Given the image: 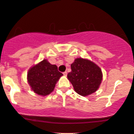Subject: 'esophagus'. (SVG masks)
Masks as SVG:
<instances>
[{"mask_svg":"<svg viewBox=\"0 0 134 134\" xmlns=\"http://www.w3.org/2000/svg\"><path fill=\"white\" fill-rule=\"evenodd\" d=\"M63 74H64V76H67V71H64V72L63 73Z\"/></svg>","mask_w":134,"mask_h":134,"instance_id":"1","label":"esophagus"}]
</instances>
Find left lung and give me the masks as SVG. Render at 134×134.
I'll return each instance as SVG.
<instances>
[{
  "label": "left lung",
  "instance_id": "8db88e82",
  "mask_svg": "<svg viewBox=\"0 0 134 134\" xmlns=\"http://www.w3.org/2000/svg\"><path fill=\"white\" fill-rule=\"evenodd\" d=\"M71 69L67 77L78 94L85 97L99 89L103 73L96 63L89 59L77 58L71 64Z\"/></svg>",
  "mask_w": 134,
  "mask_h": 134
}]
</instances>
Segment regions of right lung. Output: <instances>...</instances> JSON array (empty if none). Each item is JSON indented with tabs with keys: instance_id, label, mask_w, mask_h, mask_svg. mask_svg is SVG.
<instances>
[{
	"instance_id": "obj_1",
	"label": "right lung",
	"mask_w": 134,
	"mask_h": 134,
	"mask_svg": "<svg viewBox=\"0 0 134 134\" xmlns=\"http://www.w3.org/2000/svg\"><path fill=\"white\" fill-rule=\"evenodd\" d=\"M63 75L57 66L44 59L29 69L27 80L34 93L46 96L54 90L56 83Z\"/></svg>"
}]
</instances>
